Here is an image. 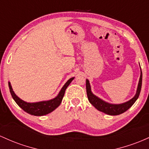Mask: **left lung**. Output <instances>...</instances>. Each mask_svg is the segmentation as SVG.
I'll use <instances>...</instances> for the list:
<instances>
[{"label":"left lung","mask_w":149,"mask_h":149,"mask_svg":"<svg viewBox=\"0 0 149 149\" xmlns=\"http://www.w3.org/2000/svg\"><path fill=\"white\" fill-rule=\"evenodd\" d=\"M140 66V65H139ZM141 69V68H140ZM141 84H142V72L141 70V74H140L139 81L138 83L137 89H136V94L133 97L132 99L129 100L128 101L125 102V103H120V104H113V103H110L108 102L103 101V99L100 98L99 97L96 96L94 95L91 91V85H90L89 81L86 79V93H87V97L88 101L93 105L98 111L103 112L107 115H118L122 113H125L130 108H131L132 106L135 103V101L137 100L140 94V91L141 89Z\"/></svg>","instance_id":"obj_1"}]
</instances>
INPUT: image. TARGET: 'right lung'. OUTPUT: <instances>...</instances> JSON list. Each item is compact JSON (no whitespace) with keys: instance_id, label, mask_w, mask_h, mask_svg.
Returning a JSON list of instances; mask_svg holds the SVG:
<instances>
[{"instance_id":"1","label":"right lung","mask_w":149,"mask_h":149,"mask_svg":"<svg viewBox=\"0 0 149 149\" xmlns=\"http://www.w3.org/2000/svg\"><path fill=\"white\" fill-rule=\"evenodd\" d=\"M74 79V77H72L70 79H68L64 84V86L62 87L58 94L55 98L48 100V101H38L35 102V103H28V102L22 100L15 93L10 81H8V86H9L12 97L14 99V101L16 102L17 104L20 107L23 111L26 112L30 115H35V116H43V115H47L48 113L53 112L61 105L66 88H68L70 84Z\"/></svg>"}]
</instances>
